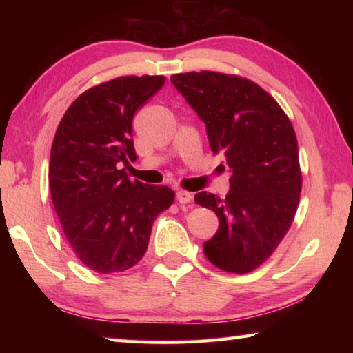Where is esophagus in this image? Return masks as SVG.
<instances>
[{
  "label": "esophagus",
  "mask_w": 353,
  "mask_h": 353,
  "mask_svg": "<svg viewBox=\"0 0 353 353\" xmlns=\"http://www.w3.org/2000/svg\"><path fill=\"white\" fill-rule=\"evenodd\" d=\"M176 199L179 204H190V202L193 201V196H191V193H188V191L179 190L176 193Z\"/></svg>",
  "instance_id": "1"
}]
</instances>
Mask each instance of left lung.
I'll return each instance as SVG.
<instances>
[{"label": "left lung", "mask_w": 353, "mask_h": 353, "mask_svg": "<svg viewBox=\"0 0 353 353\" xmlns=\"http://www.w3.org/2000/svg\"><path fill=\"white\" fill-rule=\"evenodd\" d=\"M171 82L205 123L213 154L223 155L232 172L225 198L194 196L219 218L204 254L223 271H254L283 240L301 198L292 124L270 93L244 77L201 71L174 74Z\"/></svg>", "instance_id": "left-lung-1"}]
</instances>
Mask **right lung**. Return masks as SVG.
Wrapping results in <instances>:
<instances>
[{
    "label": "right lung",
    "instance_id": "add662e5",
    "mask_svg": "<svg viewBox=\"0 0 353 353\" xmlns=\"http://www.w3.org/2000/svg\"><path fill=\"white\" fill-rule=\"evenodd\" d=\"M165 76H123L83 92L59 123L50 159L52 205L83 265L123 272L145 255L154 219L174 202L165 185L130 181L132 118Z\"/></svg>",
    "mask_w": 353,
    "mask_h": 353
}]
</instances>
